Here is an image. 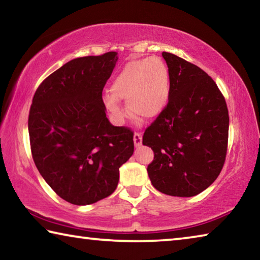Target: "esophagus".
Returning a JSON list of instances; mask_svg holds the SVG:
<instances>
[{
  "label": "esophagus",
  "mask_w": 260,
  "mask_h": 260,
  "mask_svg": "<svg viewBox=\"0 0 260 260\" xmlns=\"http://www.w3.org/2000/svg\"><path fill=\"white\" fill-rule=\"evenodd\" d=\"M134 144L135 147H140L142 144V134L138 133V132L134 134Z\"/></svg>",
  "instance_id": "34e87169"
}]
</instances>
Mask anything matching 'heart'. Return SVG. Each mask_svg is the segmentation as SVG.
<instances>
[{
  "instance_id": "heart-1",
  "label": "heart",
  "mask_w": 260,
  "mask_h": 260,
  "mask_svg": "<svg viewBox=\"0 0 260 260\" xmlns=\"http://www.w3.org/2000/svg\"><path fill=\"white\" fill-rule=\"evenodd\" d=\"M110 91L112 95L105 96L104 102L118 120L126 116L118 99L127 100L133 116L144 120L153 119L164 111L169 102V69L159 57L131 60L116 73Z\"/></svg>"
}]
</instances>
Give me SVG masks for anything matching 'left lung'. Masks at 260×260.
Here are the masks:
<instances>
[{
	"label": "left lung",
	"mask_w": 260,
	"mask_h": 260,
	"mask_svg": "<svg viewBox=\"0 0 260 260\" xmlns=\"http://www.w3.org/2000/svg\"><path fill=\"white\" fill-rule=\"evenodd\" d=\"M170 73L169 103L143 134L155 157L152 186L178 197L199 195L225 164L230 116L217 83L203 70L162 51Z\"/></svg>",
	"instance_id": "8db88e82"
}]
</instances>
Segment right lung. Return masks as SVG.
<instances>
[{
	"mask_svg": "<svg viewBox=\"0 0 260 260\" xmlns=\"http://www.w3.org/2000/svg\"><path fill=\"white\" fill-rule=\"evenodd\" d=\"M117 59L110 51L68 61L41 82L30 105L35 166L52 190L74 205L111 195L119 167L133 155V132L110 124L102 99Z\"/></svg>",
	"mask_w": 260,
	"mask_h": 260,
	"instance_id": "add662e5",
	"label": "right lung"
}]
</instances>
